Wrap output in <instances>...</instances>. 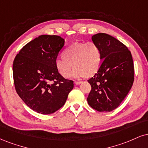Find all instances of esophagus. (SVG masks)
I'll return each mask as SVG.
<instances>
[{
    "label": "esophagus",
    "mask_w": 148,
    "mask_h": 148,
    "mask_svg": "<svg viewBox=\"0 0 148 148\" xmlns=\"http://www.w3.org/2000/svg\"><path fill=\"white\" fill-rule=\"evenodd\" d=\"M83 83L82 81H75L74 82V83H75L76 85H79V84H81V83Z\"/></svg>",
    "instance_id": "1"
}]
</instances>
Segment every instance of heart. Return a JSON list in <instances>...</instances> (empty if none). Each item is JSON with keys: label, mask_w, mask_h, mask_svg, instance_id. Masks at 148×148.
I'll return each instance as SVG.
<instances>
[{"label": "heart", "mask_w": 148, "mask_h": 148, "mask_svg": "<svg viewBox=\"0 0 148 148\" xmlns=\"http://www.w3.org/2000/svg\"><path fill=\"white\" fill-rule=\"evenodd\" d=\"M101 63V50L93 41L78 42L70 45L62 53L61 58H57L55 66L60 76L68 79L74 71L73 76L81 79L92 76L98 72ZM73 67H72V65Z\"/></svg>", "instance_id": "heart-1"}]
</instances>
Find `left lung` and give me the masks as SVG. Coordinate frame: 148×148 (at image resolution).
I'll list each match as a JSON object with an SVG mask.
<instances>
[{
    "label": "left lung",
    "mask_w": 148,
    "mask_h": 148,
    "mask_svg": "<svg viewBox=\"0 0 148 148\" xmlns=\"http://www.w3.org/2000/svg\"><path fill=\"white\" fill-rule=\"evenodd\" d=\"M92 40L100 47L103 62L88 81L92 90L87 100L97 111L111 112L118 108L133 85L132 56L123 43L109 34H97Z\"/></svg>",
    "instance_id": "8db88e82"
}]
</instances>
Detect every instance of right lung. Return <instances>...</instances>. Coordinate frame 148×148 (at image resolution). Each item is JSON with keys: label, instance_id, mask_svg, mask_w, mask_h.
Wrapping results in <instances>:
<instances>
[{"label": "right lung", "instance_id": "add662e5", "mask_svg": "<svg viewBox=\"0 0 148 148\" xmlns=\"http://www.w3.org/2000/svg\"><path fill=\"white\" fill-rule=\"evenodd\" d=\"M64 43L58 36H39L26 44L14 58L16 91L27 106L42 114L62 108L74 88V81L64 79L55 66Z\"/></svg>", "mask_w": 148, "mask_h": 148}]
</instances>
